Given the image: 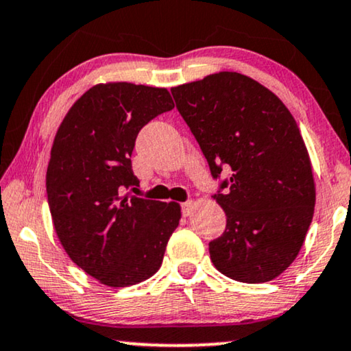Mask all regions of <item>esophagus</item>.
I'll return each mask as SVG.
<instances>
[{
  "label": "esophagus",
  "mask_w": 351,
  "mask_h": 351,
  "mask_svg": "<svg viewBox=\"0 0 351 351\" xmlns=\"http://www.w3.org/2000/svg\"><path fill=\"white\" fill-rule=\"evenodd\" d=\"M193 207H195V202H193V201H185L184 204H182V213H184L185 217H188L193 212Z\"/></svg>",
  "instance_id": "esophagus-1"
}]
</instances>
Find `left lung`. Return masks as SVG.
Instances as JSON below:
<instances>
[{
	"instance_id": "obj_1",
	"label": "left lung",
	"mask_w": 351,
	"mask_h": 351,
	"mask_svg": "<svg viewBox=\"0 0 351 351\" xmlns=\"http://www.w3.org/2000/svg\"><path fill=\"white\" fill-rule=\"evenodd\" d=\"M171 93L226 213L225 231L209 242L213 266L237 282L272 280L298 256L313 217L312 166L296 120L271 90L239 73ZM223 170L230 177L221 180Z\"/></svg>"
}]
</instances>
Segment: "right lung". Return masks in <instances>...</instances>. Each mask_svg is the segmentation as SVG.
Returning <instances> with one entry per match:
<instances>
[{
	"label": "right lung",
	"instance_id": "right-lung-1",
	"mask_svg": "<svg viewBox=\"0 0 351 351\" xmlns=\"http://www.w3.org/2000/svg\"><path fill=\"white\" fill-rule=\"evenodd\" d=\"M172 109L166 88L95 85L55 136L45 177L55 231L71 260L108 287L154 276L179 226L177 202L121 196L139 185L131 166L139 131Z\"/></svg>",
	"mask_w": 351,
	"mask_h": 351
}]
</instances>
